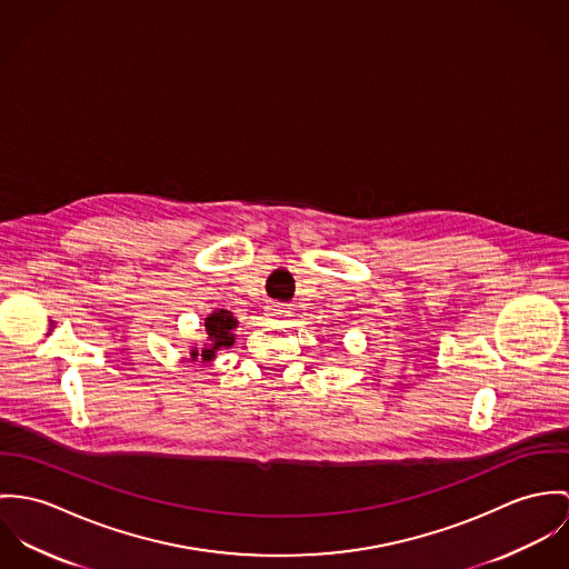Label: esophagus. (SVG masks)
Listing matches in <instances>:
<instances>
[{"instance_id":"34e87169","label":"esophagus","mask_w":569,"mask_h":569,"mask_svg":"<svg viewBox=\"0 0 569 569\" xmlns=\"http://www.w3.org/2000/svg\"><path fill=\"white\" fill-rule=\"evenodd\" d=\"M266 315L272 316V318H281V316H288V308H283V306H268L266 308Z\"/></svg>"}]
</instances>
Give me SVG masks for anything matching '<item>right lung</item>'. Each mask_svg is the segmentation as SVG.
Masks as SVG:
<instances>
[{"label":"right lung","instance_id":"add662e5","mask_svg":"<svg viewBox=\"0 0 569 569\" xmlns=\"http://www.w3.org/2000/svg\"><path fill=\"white\" fill-rule=\"evenodd\" d=\"M238 327V318L229 310H216L213 315L204 318V329H207V342L202 349H191V360H202V362H211L216 358V351H220L222 347H231L236 336L233 329Z\"/></svg>","mask_w":569,"mask_h":569}]
</instances>
